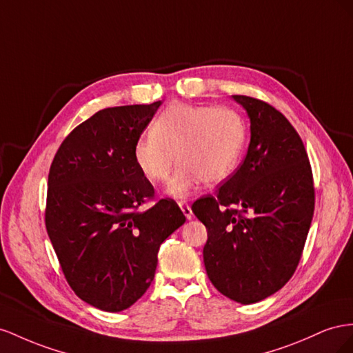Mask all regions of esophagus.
Masks as SVG:
<instances>
[{"mask_svg": "<svg viewBox=\"0 0 353 353\" xmlns=\"http://www.w3.org/2000/svg\"><path fill=\"white\" fill-rule=\"evenodd\" d=\"M179 207H180V210H182L183 211V214H185V217L188 219V220H190V219H192V208H190L189 207V204L188 203H185V201H180V203H179Z\"/></svg>", "mask_w": 353, "mask_h": 353, "instance_id": "obj_1", "label": "esophagus"}]
</instances>
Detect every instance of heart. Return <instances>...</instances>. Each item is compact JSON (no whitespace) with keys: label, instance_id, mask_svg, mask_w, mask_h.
I'll list each match as a JSON object with an SVG mask.
<instances>
[{"label":"heart","instance_id":"1","mask_svg":"<svg viewBox=\"0 0 353 353\" xmlns=\"http://www.w3.org/2000/svg\"><path fill=\"white\" fill-rule=\"evenodd\" d=\"M244 143L245 123L235 109L176 102L136 140L133 159L150 183L165 182L177 161L167 194L186 198L203 180L219 183L232 174Z\"/></svg>","mask_w":353,"mask_h":353}]
</instances>
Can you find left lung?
I'll return each instance as SVG.
<instances>
[{"mask_svg": "<svg viewBox=\"0 0 353 353\" xmlns=\"http://www.w3.org/2000/svg\"><path fill=\"white\" fill-rule=\"evenodd\" d=\"M232 97L250 118L247 155L217 194L196 199L192 211L207 228L203 254L211 284L250 305L293 276L314 217L315 188L305 145L290 121L263 100Z\"/></svg>", "mask_w": 353, "mask_h": 353, "instance_id": "left-lung-1", "label": "left lung"}]
</instances>
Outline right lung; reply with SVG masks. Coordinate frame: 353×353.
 I'll list each match as a JSON object with an SVG mask.
<instances>
[{
    "mask_svg": "<svg viewBox=\"0 0 353 353\" xmlns=\"http://www.w3.org/2000/svg\"><path fill=\"white\" fill-rule=\"evenodd\" d=\"M161 102L106 108L75 127L48 173L46 228L68 284L85 303L121 312L155 276L159 245L186 217L159 199L133 159Z\"/></svg>",
    "mask_w": 353,
    "mask_h": 353,
    "instance_id": "1",
    "label": "right lung"
}]
</instances>
